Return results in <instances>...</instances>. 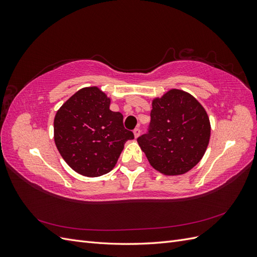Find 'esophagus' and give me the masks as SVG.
<instances>
[{"instance_id":"1","label":"esophagus","mask_w":257,"mask_h":257,"mask_svg":"<svg viewBox=\"0 0 257 257\" xmlns=\"http://www.w3.org/2000/svg\"><path fill=\"white\" fill-rule=\"evenodd\" d=\"M133 132H134V135H135L136 138H137L139 135H141V128H139V127H136Z\"/></svg>"}]
</instances>
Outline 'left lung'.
Listing matches in <instances>:
<instances>
[{
	"label": "left lung",
	"mask_w": 257,
	"mask_h": 257,
	"mask_svg": "<svg viewBox=\"0 0 257 257\" xmlns=\"http://www.w3.org/2000/svg\"><path fill=\"white\" fill-rule=\"evenodd\" d=\"M151 121L137 142L151 166L167 176L189 172L203 158L210 138L204 107L189 93L173 89L155 98Z\"/></svg>",
	"instance_id": "1"
}]
</instances>
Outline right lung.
<instances>
[{
	"mask_svg": "<svg viewBox=\"0 0 257 257\" xmlns=\"http://www.w3.org/2000/svg\"><path fill=\"white\" fill-rule=\"evenodd\" d=\"M110 99L96 87L76 92L54 116V143L68 166L87 177H98L114 167L133 132L123 115L109 109Z\"/></svg>",
	"mask_w": 257,
	"mask_h": 257,
	"instance_id": "add662e5",
	"label": "right lung"
}]
</instances>
